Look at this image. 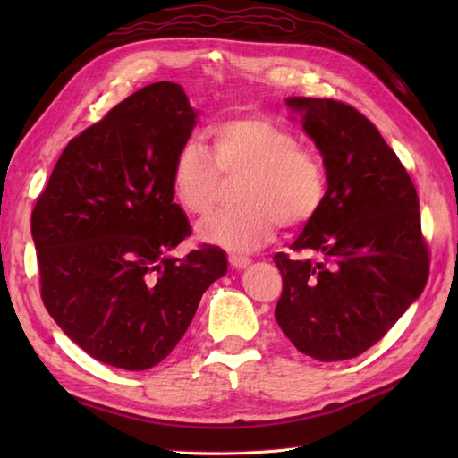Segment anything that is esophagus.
Instances as JSON below:
<instances>
[{"instance_id":"esophagus-1","label":"esophagus","mask_w":458,"mask_h":458,"mask_svg":"<svg viewBox=\"0 0 458 458\" xmlns=\"http://www.w3.org/2000/svg\"><path fill=\"white\" fill-rule=\"evenodd\" d=\"M228 261H230V266L234 267V269H244V267L250 266L251 259L246 258V256H230Z\"/></svg>"}]
</instances>
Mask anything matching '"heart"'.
<instances>
[{
  "label": "heart",
  "mask_w": 458,
  "mask_h": 458,
  "mask_svg": "<svg viewBox=\"0 0 458 458\" xmlns=\"http://www.w3.org/2000/svg\"><path fill=\"white\" fill-rule=\"evenodd\" d=\"M212 155L199 140L184 141L173 159L171 187L191 216H207L218 200L222 174L240 182L238 208L214 214L199 228L207 244L256 250L284 222L295 228L317 216L327 199V173L293 131L267 118H232L210 128Z\"/></svg>",
  "instance_id": "1"
}]
</instances>
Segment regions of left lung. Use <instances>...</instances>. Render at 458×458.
<instances>
[{
    "label": "left lung",
    "mask_w": 458,
    "mask_h": 458,
    "mask_svg": "<svg viewBox=\"0 0 458 458\" xmlns=\"http://www.w3.org/2000/svg\"><path fill=\"white\" fill-rule=\"evenodd\" d=\"M323 155L327 199L291 244L315 258L276 254L284 293L276 320L320 362L356 358L390 330L429 276L420 199L376 125L328 98L285 100Z\"/></svg>",
    "instance_id": "1"
}]
</instances>
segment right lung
Wrapping results in <instances>:
<instances>
[{
  "label": "right lung",
  "mask_w": 458,
  "mask_h": 458,
  "mask_svg": "<svg viewBox=\"0 0 458 458\" xmlns=\"http://www.w3.org/2000/svg\"><path fill=\"white\" fill-rule=\"evenodd\" d=\"M197 112L182 86L155 82L68 141L31 214L41 297L63 333L100 362L153 368L200 297L226 276L220 248L171 251L191 236L173 202V159Z\"/></svg>",
  "instance_id": "1"
}]
</instances>
